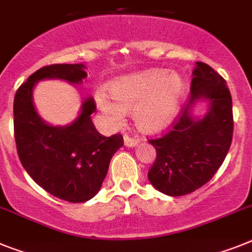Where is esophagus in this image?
Wrapping results in <instances>:
<instances>
[{"instance_id": "34e87169", "label": "esophagus", "mask_w": 252, "mask_h": 252, "mask_svg": "<svg viewBox=\"0 0 252 252\" xmlns=\"http://www.w3.org/2000/svg\"><path fill=\"white\" fill-rule=\"evenodd\" d=\"M124 145H126V147H134V146L138 145V139L133 138V137L126 134V136H124Z\"/></svg>"}]
</instances>
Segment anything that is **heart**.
Returning <instances> with one entry per match:
<instances>
[{
	"instance_id": "b5f03b06",
	"label": "heart",
	"mask_w": 252,
	"mask_h": 252,
	"mask_svg": "<svg viewBox=\"0 0 252 252\" xmlns=\"http://www.w3.org/2000/svg\"><path fill=\"white\" fill-rule=\"evenodd\" d=\"M110 100L98 91L97 106L110 123L120 124L126 111L133 110V120L143 132H158L169 126L178 113L183 82L178 74L162 69L139 71L122 77L110 86Z\"/></svg>"
}]
</instances>
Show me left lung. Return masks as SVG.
Segmentation results:
<instances>
[{"instance_id":"1","label":"left lung","mask_w":252,"mask_h":252,"mask_svg":"<svg viewBox=\"0 0 252 252\" xmlns=\"http://www.w3.org/2000/svg\"><path fill=\"white\" fill-rule=\"evenodd\" d=\"M192 75L187 106L182 107L165 134L149 139L156 149L149 181L168 196L188 194L208 183L223 164L233 137L227 82L205 63H196ZM200 99L209 101V111L202 118H194L191 106Z\"/></svg>"}]
</instances>
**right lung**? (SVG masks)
<instances>
[{"label": "right lung", "instance_id": "1", "mask_svg": "<svg viewBox=\"0 0 252 252\" xmlns=\"http://www.w3.org/2000/svg\"><path fill=\"white\" fill-rule=\"evenodd\" d=\"M83 64H54L41 67L19 87L14 98V133L22 165L32 179L55 197L84 202L100 191L110 160L124 145L122 134L105 137L91 119L96 103H82L77 119L66 126H48L33 103V88L42 79L71 84L87 77Z\"/></svg>", "mask_w": 252, "mask_h": 252}]
</instances>
